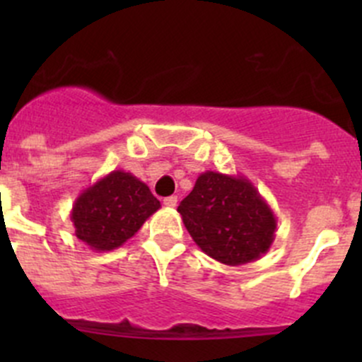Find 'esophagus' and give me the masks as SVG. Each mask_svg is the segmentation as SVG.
I'll return each instance as SVG.
<instances>
[{"label":"esophagus","mask_w":362,"mask_h":362,"mask_svg":"<svg viewBox=\"0 0 362 362\" xmlns=\"http://www.w3.org/2000/svg\"><path fill=\"white\" fill-rule=\"evenodd\" d=\"M164 206L168 208H175L177 206V196H168V198H164Z\"/></svg>","instance_id":"esophagus-1"}]
</instances>
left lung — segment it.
Segmentation results:
<instances>
[{
    "mask_svg": "<svg viewBox=\"0 0 362 362\" xmlns=\"http://www.w3.org/2000/svg\"><path fill=\"white\" fill-rule=\"evenodd\" d=\"M177 211L196 245L222 264L255 261L275 240L272 206L249 178L240 175L204 171Z\"/></svg>",
    "mask_w": 362,
    "mask_h": 362,
    "instance_id": "1",
    "label": "left lung"
}]
</instances>
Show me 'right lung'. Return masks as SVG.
I'll return each mask as SVG.
<instances>
[{"label":"right lung","instance_id":"right-lung-1","mask_svg":"<svg viewBox=\"0 0 362 362\" xmlns=\"http://www.w3.org/2000/svg\"><path fill=\"white\" fill-rule=\"evenodd\" d=\"M160 208L141 180L115 170L83 189L71 208L75 236L96 252L119 249Z\"/></svg>","mask_w":362,"mask_h":362}]
</instances>
